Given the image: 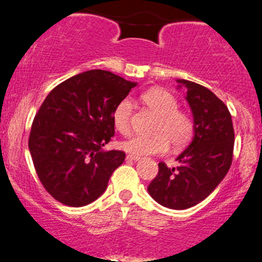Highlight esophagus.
<instances>
[{"label": "esophagus", "instance_id": "34e87169", "mask_svg": "<svg viewBox=\"0 0 262 262\" xmlns=\"http://www.w3.org/2000/svg\"><path fill=\"white\" fill-rule=\"evenodd\" d=\"M140 156H135V155H127L126 156V160L127 161H139L140 160Z\"/></svg>", "mask_w": 262, "mask_h": 262}]
</instances>
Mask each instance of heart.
I'll return each mask as SVG.
<instances>
[{
	"instance_id": "1",
	"label": "heart",
	"mask_w": 262,
	"mask_h": 262,
	"mask_svg": "<svg viewBox=\"0 0 262 262\" xmlns=\"http://www.w3.org/2000/svg\"><path fill=\"white\" fill-rule=\"evenodd\" d=\"M142 101L158 115L152 136H132L122 141L120 147L135 156L161 155L169 148V141L174 147L187 145L194 132L192 116L178 108V101L173 94L162 88H154L142 94ZM134 105L130 98L120 100L111 113V121L120 134L128 135Z\"/></svg>"
}]
</instances>
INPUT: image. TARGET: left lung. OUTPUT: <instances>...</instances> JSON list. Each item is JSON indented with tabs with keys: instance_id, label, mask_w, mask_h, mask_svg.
<instances>
[{
	"instance_id": "8db88e82",
	"label": "left lung",
	"mask_w": 262,
	"mask_h": 262,
	"mask_svg": "<svg viewBox=\"0 0 262 262\" xmlns=\"http://www.w3.org/2000/svg\"><path fill=\"white\" fill-rule=\"evenodd\" d=\"M177 81L178 88H187L194 137L178 156V167L158 163V174L147 190L163 207L183 210L204 201L226 176L233 161L234 127L228 107L215 94L193 81Z\"/></svg>"
}]
</instances>
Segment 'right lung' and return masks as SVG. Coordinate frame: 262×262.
Returning a JSON list of instances; mask_svg holds the SVG:
<instances>
[{
	"label": "right lung",
	"mask_w": 262,
	"mask_h": 262,
	"mask_svg": "<svg viewBox=\"0 0 262 262\" xmlns=\"http://www.w3.org/2000/svg\"><path fill=\"white\" fill-rule=\"evenodd\" d=\"M136 85L94 69L57 85L40 105L29 152L43 187L61 204L84 207L106 190L126 156L102 149L115 134L111 113Z\"/></svg>",
	"instance_id": "1"
}]
</instances>
